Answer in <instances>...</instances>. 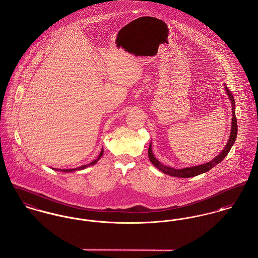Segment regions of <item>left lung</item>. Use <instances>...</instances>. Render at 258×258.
<instances>
[{
  "label": "left lung",
  "mask_w": 258,
  "mask_h": 258,
  "mask_svg": "<svg viewBox=\"0 0 258 258\" xmlns=\"http://www.w3.org/2000/svg\"><path fill=\"white\" fill-rule=\"evenodd\" d=\"M224 88H225L226 93H227V95L229 96L230 100H231L232 113H233L232 115H233V117H232V126H231L230 137L228 139L226 146L224 147V149L222 150V152L218 156H216L211 162H209L207 164H203V165L196 166V167H185V168H181V169H175V168H172V167L164 166L163 164H161L155 158V156H154V154L152 152V145L151 143H150V146H149V149H148V156H149L150 162L155 167H157L158 169H160L162 172L167 174V175L174 176V177H181V178H189V177H193V176H196V175H199V174H202L204 172L209 171L214 166L219 164L227 156L228 153H229L230 149H231V147L233 146V144L236 141V137H237V134H238V124H237V119H236V115H235V100H234L233 94L228 90L227 87H224Z\"/></svg>",
  "instance_id": "obj_1"
}]
</instances>
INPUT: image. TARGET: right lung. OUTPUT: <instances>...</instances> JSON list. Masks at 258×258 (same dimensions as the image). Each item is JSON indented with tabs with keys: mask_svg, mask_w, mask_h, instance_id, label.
I'll use <instances>...</instances> for the list:
<instances>
[{
	"mask_svg": "<svg viewBox=\"0 0 258 258\" xmlns=\"http://www.w3.org/2000/svg\"><path fill=\"white\" fill-rule=\"evenodd\" d=\"M102 155H103V149H101V152H100V154H99L98 158H97L96 160L92 161L91 163L88 164V165H85V166H82V167H76V168H70V169H57V170H61V171H64V172H71V171H75V170H81V169H84V168H86V167H88L89 166H91V165L96 164V163L98 162V160L102 157Z\"/></svg>",
	"mask_w": 258,
	"mask_h": 258,
	"instance_id": "right-lung-1",
	"label": "right lung"
}]
</instances>
